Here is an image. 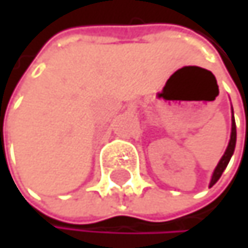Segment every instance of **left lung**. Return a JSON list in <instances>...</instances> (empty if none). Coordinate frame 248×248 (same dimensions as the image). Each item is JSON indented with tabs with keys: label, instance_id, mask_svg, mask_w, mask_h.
Wrapping results in <instances>:
<instances>
[{
	"label": "left lung",
	"instance_id": "obj_1",
	"mask_svg": "<svg viewBox=\"0 0 248 248\" xmlns=\"http://www.w3.org/2000/svg\"><path fill=\"white\" fill-rule=\"evenodd\" d=\"M235 144H236V126H235V119H233V108H232V128H231V140L228 142V147L222 156V159L218 160V164L217 167L214 168L213 171V175H211V180H210V187L214 186L217 183V180L222 177L223 171L226 170L228 164H229V160L233 155V150H235Z\"/></svg>",
	"mask_w": 248,
	"mask_h": 248
}]
</instances>
